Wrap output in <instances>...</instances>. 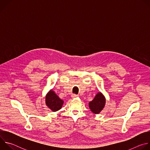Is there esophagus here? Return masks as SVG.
Returning a JSON list of instances; mask_svg holds the SVG:
<instances>
[{
	"label": "esophagus",
	"mask_w": 150,
	"mask_h": 150,
	"mask_svg": "<svg viewBox=\"0 0 150 150\" xmlns=\"http://www.w3.org/2000/svg\"><path fill=\"white\" fill-rule=\"evenodd\" d=\"M71 97H72V98H75L78 97V95H76V94H72V95H71Z\"/></svg>",
	"instance_id": "34e87169"
}]
</instances>
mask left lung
Here are the masks:
<instances>
[{"instance_id": "left-lung-1", "label": "left lung", "mask_w": 150, "mask_h": 150, "mask_svg": "<svg viewBox=\"0 0 150 150\" xmlns=\"http://www.w3.org/2000/svg\"><path fill=\"white\" fill-rule=\"evenodd\" d=\"M105 98L103 94L99 92L95 96L94 98L89 103V108L91 111L95 113L98 114L104 108Z\"/></svg>"}]
</instances>
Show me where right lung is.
<instances>
[{
  "instance_id": "add662e5",
  "label": "right lung",
  "mask_w": 150,
  "mask_h": 150,
  "mask_svg": "<svg viewBox=\"0 0 150 150\" xmlns=\"http://www.w3.org/2000/svg\"><path fill=\"white\" fill-rule=\"evenodd\" d=\"M46 104L53 112H56L62 108L63 101L53 90H50L46 96Z\"/></svg>"
}]
</instances>
